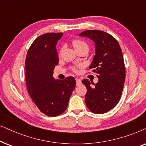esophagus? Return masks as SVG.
Segmentation results:
<instances>
[{
	"instance_id": "1",
	"label": "esophagus",
	"mask_w": 146,
	"mask_h": 146,
	"mask_svg": "<svg viewBox=\"0 0 146 146\" xmlns=\"http://www.w3.org/2000/svg\"><path fill=\"white\" fill-rule=\"evenodd\" d=\"M76 85L77 86H78V85H80L81 84V80L80 79H78V78H76Z\"/></svg>"
}]
</instances>
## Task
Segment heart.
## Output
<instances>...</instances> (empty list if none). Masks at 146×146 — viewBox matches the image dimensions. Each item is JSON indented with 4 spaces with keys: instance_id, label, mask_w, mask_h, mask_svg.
<instances>
[{
    "instance_id": "obj_1",
    "label": "heart",
    "mask_w": 146,
    "mask_h": 146,
    "mask_svg": "<svg viewBox=\"0 0 146 146\" xmlns=\"http://www.w3.org/2000/svg\"><path fill=\"white\" fill-rule=\"evenodd\" d=\"M72 44L76 50L82 48L88 50V44L84 41L81 40H74L72 42Z\"/></svg>"
}]
</instances>
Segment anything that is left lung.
<instances>
[{"label":"left lung","mask_w":146,"mask_h":146,"mask_svg":"<svg viewBox=\"0 0 146 146\" xmlns=\"http://www.w3.org/2000/svg\"><path fill=\"white\" fill-rule=\"evenodd\" d=\"M79 36L94 42L95 55L89 69L96 74L98 82L94 84L84 79L82 82L87 88L85 102L88 108L101 114L112 109L120 100L125 78L122 51L116 39L104 31L88 30Z\"/></svg>","instance_id":"1"}]
</instances>
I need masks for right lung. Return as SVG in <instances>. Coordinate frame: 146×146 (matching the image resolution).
Returning a JSON list of instances; mask_svg holds the SVG:
<instances>
[{"mask_svg":"<svg viewBox=\"0 0 146 146\" xmlns=\"http://www.w3.org/2000/svg\"><path fill=\"white\" fill-rule=\"evenodd\" d=\"M63 33L40 36L28 51L25 62L26 84L32 100L48 116H57L67 108L76 86L74 78L56 80L53 70L58 64L56 46Z\"/></svg>","mask_w":146,"mask_h":146,"instance_id":"add662e5","label":"right lung"}]
</instances>
